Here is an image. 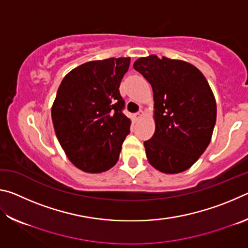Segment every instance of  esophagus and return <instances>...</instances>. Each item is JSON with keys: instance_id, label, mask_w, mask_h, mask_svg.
<instances>
[{"instance_id": "34e87169", "label": "esophagus", "mask_w": 248, "mask_h": 248, "mask_svg": "<svg viewBox=\"0 0 248 248\" xmlns=\"http://www.w3.org/2000/svg\"><path fill=\"white\" fill-rule=\"evenodd\" d=\"M143 116H144V112L142 111V110H140V111H138L137 114H134V118H136V120H139V119H141Z\"/></svg>"}]
</instances>
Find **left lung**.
Returning <instances> with one entry per match:
<instances>
[{"label": "left lung", "mask_w": 248, "mask_h": 248, "mask_svg": "<svg viewBox=\"0 0 248 248\" xmlns=\"http://www.w3.org/2000/svg\"><path fill=\"white\" fill-rule=\"evenodd\" d=\"M133 68L153 90L155 132L144 142L150 164L165 174L188 170L207 149L216 125L208 81L188 62L154 54L138 59Z\"/></svg>", "instance_id": "1"}]
</instances>
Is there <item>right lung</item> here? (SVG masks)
Masks as SVG:
<instances>
[{
    "instance_id": "right-lung-1",
    "label": "right lung",
    "mask_w": 248,
    "mask_h": 248,
    "mask_svg": "<svg viewBox=\"0 0 248 248\" xmlns=\"http://www.w3.org/2000/svg\"><path fill=\"white\" fill-rule=\"evenodd\" d=\"M130 58L86 62L65 75L51 117L66 156L86 173H102L119 158L131 121L123 110L120 82Z\"/></svg>"
}]
</instances>
